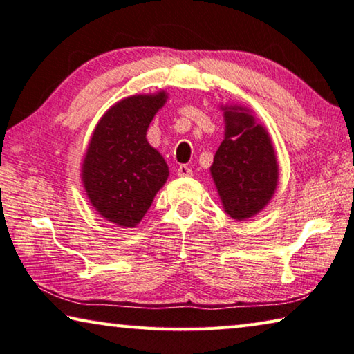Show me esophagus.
<instances>
[{
  "label": "esophagus",
  "mask_w": 354,
  "mask_h": 354,
  "mask_svg": "<svg viewBox=\"0 0 354 354\" xmlns=\"http://www.w3.org/2000/svg\"><path fill=\"white\" fill-rule=\"evenodd\" d=\"M177 176L178 177H191L193 176V171H191V167H188L187 165H180L177 167Z\"/></svg>",
  "instance_id": "esophagus-1"
}]
</instances>
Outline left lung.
Masks as SVG:
<instances>
[{
    "mask_svg": "<svg viewBox=\"0 0 354 354\" xmlns=\"http://www.w3.org/2000/svg\"><path fill=\"white\" fill-rule=\"evenodd\" d=\"M225 133L210 167L225 213L236 221L262 210L273 198L279 167L271 138L249 109L224 106Z\"/></svg>",
    "mask_w": 354,
    "mask_h": 354,
    "instance_id": "left-lung-1",
    "label": "left lung"
}]
</instances>
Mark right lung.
I'll return each instance as SVG.
<instances>
[{"instance_id": "right-lung-1", "label": "right lung", "mask_w": 354, "mask_h": 354, "mask_svg": "<svg viewBox=\"0 0 354 354\" xmlns=\"http://www.w3.org/2000/svg\"><path fill=\"white\" fill-rule=\"evenodd\" d=\"M166 98L165 91L127 97L103 114L92 133L81 178L92 207L113 224L135 227L169 176L165 158L146 138Z\"/></svg>"}]
</instances>
